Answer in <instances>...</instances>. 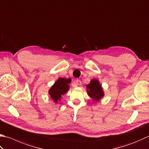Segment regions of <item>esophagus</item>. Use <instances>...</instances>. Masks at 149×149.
I'll use <instances>...</instances> for the list:
<instances>
[{
    "label": "esophagus",
    "mask_w": 149,
    "mask_h": 149,
    "mask_svg": "<svg viewBox=\"0 0 149 149\" xmlns=\"http://www.w3.org/2000/svg\"><path fill=\"white\" fill-rule=\"evenodd\" d=\"M81 84H82V82H81V81L80 80H76V84H77V86H80L81 85Z\"/></svg>",
    "instance_id": "1"
}]
</instances>
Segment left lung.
<instances>
[{
	"mask_svg": "<svg viewBox=\"0 0 149 149\" xmlns=\"http://www.w3.org/2000/svg\"><path fill=\"white\" fill-rule=\"evenodd\" d=\"M87 92L89 97L95 101H99L104 97V92L99 81L93 79L88 85L86 86Z\"/></svg>",
	"mask_w": 149,
	"mask_h": 149,
	"instance_id": "1",
	"label": "left lung"
}]
</instances>
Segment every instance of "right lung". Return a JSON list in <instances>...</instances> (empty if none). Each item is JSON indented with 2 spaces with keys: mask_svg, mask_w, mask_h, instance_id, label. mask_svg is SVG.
I'll return each mask as SVG.
<instances>
[{
  "mask_svg": "<svg viewBox=\"0 0 149 149\" xmlns=\"http://www.w3.org/2000/svg\"><path fill=\"white\" fill-rule=\"evenodd\" d=\"M71 82V78H60L50 89L49 93L52 99L55 102L60 100L61 96L65 94L69 89V83Z\"/></svg>",
  "mask_w": 149,
  "mask_h": 149,
  "instance_id": "obj_1",
  "label": "right lung"
}]
</instances>
